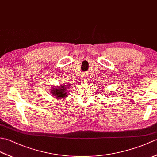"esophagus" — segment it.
Masks as SVG:
<instances>
[{
  "instance_id": "1",
  "label": "esophagus",
  "mask_w": 157,
  "mask_h": 157,
  "mask_svg": "<svg viewBox=\"0 0 157 157\" xmlns=\"http://www.w3.org/2000/svg\"><path fill=\"white\" fill-rule=\"evenodd\" d=\"M83 79H84V83H86V82H87V81H88V79H87V78H84Z\"/></svg>"
}]
</instances>
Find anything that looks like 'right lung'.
<instances>
[{
  "label": "right lung",
  "mask_w": 157,
  "mask_h": 157,
  "mask_svg": "<svg viewBox=\"0 0 157 157\" xmlns=\"http://www.w3.org/2000/svg\"><path fill=\"white\" fill-rule=\"evenodd\" d=\"M69 87V85H62L59 87H53V88H52L51 90V94H52V96H55L56 98H64L65 97H67V88Z\"/></svg>",
  "instance_id": "1"
}]
</instances>
